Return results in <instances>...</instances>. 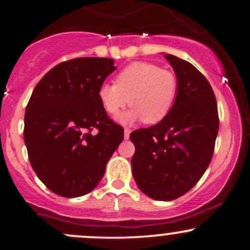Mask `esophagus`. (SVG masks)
<instances>
[{
    "instance_id": "obj_1",
    "label": "esophagus",
    "mask_w": 250,
    "mask_h": 250,
    "mask_svg": "<svg viewBox=\"0 0 250 250\" xmlns=\"http://www.w3.org/2000/svg\"><path fill=\"white\" fill-rule=\"evenodd\" d=\"M129 135H130V129H125V139L128 140L129 139Z\"/></svg>"
}]
</instances>
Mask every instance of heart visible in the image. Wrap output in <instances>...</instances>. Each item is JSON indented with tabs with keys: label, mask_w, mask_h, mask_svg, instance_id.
I'll use <instances>...</instances> for the list:
<instances>
[{
	"label": "heart",
	"mask_w": 250,
	"mask_h": 250,
	"mask_svg": "<svg viewBox=\"0 0 250 250\" xmlns=\"http://www.w3.org/2000/svg\"><path fill=\"white\" fill-rule=\"evenodd\" d=\"M179 93V80L171 70L161 69L151 62L137 61L117 74L115 84L104 83L99 89L103 109L115 116L122 108L131 105L122 114V125L141 121L147 125L161 122L170 113Z\"/></svg>",
	"instance_id": "b5f03b06"
}]
</instances>
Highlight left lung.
<instances>
[{
  "label": "left lung",
  "instance_id": "1",
  "mask_svg": "<svg viewBox=\"0 0 250 250\" xmlns=\"http://www.w3.org/2000/svg\"><path fill=\"white\" fill-rule=\"evenodd\" d=\"M179 80V93L161 122L130 134L133 176L140 190L159 201L185 195L199 182L214 154L219 113L213 88L191 63L165 55Z\"/></svg>",
  "mask_w": 250,
  "mask_h": 250
}]
</instances>
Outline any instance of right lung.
Here are the masks:
<instances>
[{
    "label": "right lung",
    "instance_id": "right-lung-1",
    "mask_svg": "<svg viewBox=\"0 0 250 250\" xmlns=\"http://www.w3.org/2000/svg\"><path fill=\"white\" fill-rule=\"evenodd\" d=\"M115 69L114 60L105 57L69 60L48 71L31 94L23 130L28 156L39 179L60 196L93 190L122 142L123 128L99 99Z\"/></svg>",
    "mask_w": 250,
    "mask_h": 250
}]
</instances>
